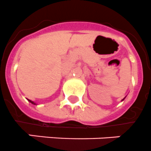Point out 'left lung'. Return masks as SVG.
Returning <instances> with one entry per match:
<instances>
[{
    "instance_id": "8db88e82",
    "label": "left lung",
    "mask_w": 151,
    "mask_h": 151,
    "mask_svg": "<svg viewBox=\"0 0 151 151\" xmlns=\"http://www.w3.org/2000/svg\"><path fill=\"white\" fill-rule=\"evenodd\" d=\"M124 99H125V98H124V99H122V101H123V100H124Z\"/></svg>"
}]
</instances>
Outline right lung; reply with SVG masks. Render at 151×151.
I'll return each mask as SVG.
<instances>
[{
    "label": "right lung",
    "instance_id": "right-lung-1",
    "mask_svg": "<svg viewBox=\"0 0 151 151\" xmlns=\"http://www.w3.org/2000/svg\"><path fill=\"white\" fill-rule=\"evenodd\" d=\"M28 101H29V102H31L32 104H33V105H36V104L35 103V102H34V101H31V100H29V99H28Z\"/></svg>",
    "mask_w": 151,
    "mask_h": 151
}]
</instances>
